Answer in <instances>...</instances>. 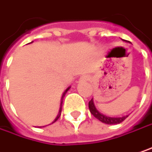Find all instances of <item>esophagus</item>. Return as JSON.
<instances>
[{"mask_svg": "<svg viewBox=\"0 0 152 152\" xmlns=\"http://www.w3.org/2000/svg\"><path fill=\"white\" fill-rule=\"evenodd\" d=\"M80 80H81L82 82H86V81H88V80H89V76H88V75H84V76H81Z\"/></svg>", "mask_w": 152, "mask_h": 152, "instance_id": "1", "label": "esophagus"}]
</instances>
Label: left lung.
<instances>
[{
    "mask_svg": "<svg viewBox=\"0 0 152 152\" xmlns=\"http://www.w3.org/2000/svg\"><path fill=\"white\" fill-rule=\"evenodd\" d=\"M88 107H89L90 113L94 115L97 120H99V121H102L103 123H105V124H107V125L119 124V123H121L122 121H125L128 117V115H126V116L119 117V118H113V117H107V116L104 115V114L101 113L100 112L95 108L94 102H93V99L89 101V102H88Z\"/></svg>",
    "mask_w": 152,
    "mask_h": 152,
    "instance_id": "obj_1",
    "label": "left lung"
}]
</instances>
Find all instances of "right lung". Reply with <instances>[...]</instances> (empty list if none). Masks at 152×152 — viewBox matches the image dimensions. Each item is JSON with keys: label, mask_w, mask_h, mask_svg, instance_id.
Returning <instances> with one entry per match:
<instances>
[{"label": "right lung", "mask_w": 152, "mask_h": 152, "mask_svg": "<svg viewBox=\"0 0 152 152\" xmlns=\"http://www.w3.org/2000/svg\"><path fill=\"white\" fill-rule=\"evenodd\" d=\"M69 89V88H68L67 89L65 90V92H64V94H63V96H62V101H61V106H60V109H59V113H58V116H57V118L55 119V121H53L52 123H54V122H56V121H58V118H59V117H60V115H61V111H62V103H63V98H64V96L65 95V94H66V92H67ZM52 123H51V124H52Z\"/></svg>", "instance_id": "1"}]
</instances>
